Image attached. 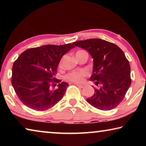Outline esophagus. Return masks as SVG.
Segmentation results:
<instances>
[{
	"label": "esophagus",
	"mask_w": 146,
	"mask_h": 146,
	"mask_svg": "<svg viewBox=\"0 0 146 146\" xmlns=\"http://www.w3.org/2000/svg\"><path fill=\"white\" fill-rule=\"evenodd\" d=\"M76 85L79 88H84V86H85L84 84H76Z\"/></svg>",
	"instance_id": "obj_1"
}]
</instances>
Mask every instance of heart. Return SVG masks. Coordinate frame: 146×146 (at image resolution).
Returning a JSON list of instances; mask_svg holds the SVG:
<instances>
[{
    "label": "heart",
    "instance_id": "b5f03b06",
    "mask_svg": "<svg viewBox=\"0 0 146 146\" xmlns=\"http://www.w3.org/2000/svg\"><path fill=\"white\" fill-rule=\"evenodd\" d=\"M79 53L87 52L84 50H79L76 52V53ZM59 67H62V62H60V64H59ZM88 73L85 71H72V72L68 73L67 75L65 76V79L68 81H70V82L80 83L82 82L84 80V77H86Z\"/></svg>",
    "mask_w": 146,
    "mask_h": 146
}]
</instances>
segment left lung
I'll return each instance as SVG.
<instances>
[{
  "instance_id": "1",
  "label": "left lung",
  "mask_w": 146,
  "mask_h": 146,
  "mask_svg": "<svg viewBox=\"0 0 146 146\" xmlns=\"http://www.w3.org/2000/svg\"><path fill=\"white\" fill-rule=\"evenodd\" d=\"M73 44L85 49L93 58L90 80L97 87L94 88L95 93L87 102L100 110L115 108L131 83L130 65L124 53L116 44L100 38L76 41Z\"/></svg>"
}]
</instances>
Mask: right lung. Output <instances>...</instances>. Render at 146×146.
<instances>
[{"label": "right lung", "instance_id": "right-lung-1", "mask_svg": "<svg viewBox=\"0 0 146 146\" xmlns=\"http://www.w3.org/2000/svg\"><path fill=\"white\" fill-rule=\"evenodd\" d=\"M74 48L71 44H48L26 49L19 55L12 68L11 84L24 105L45 111L61 100L69 85L55 76L60 59Z\"/></svg>", "mask_w": 146, "mask_h": 146}]
</instances>
